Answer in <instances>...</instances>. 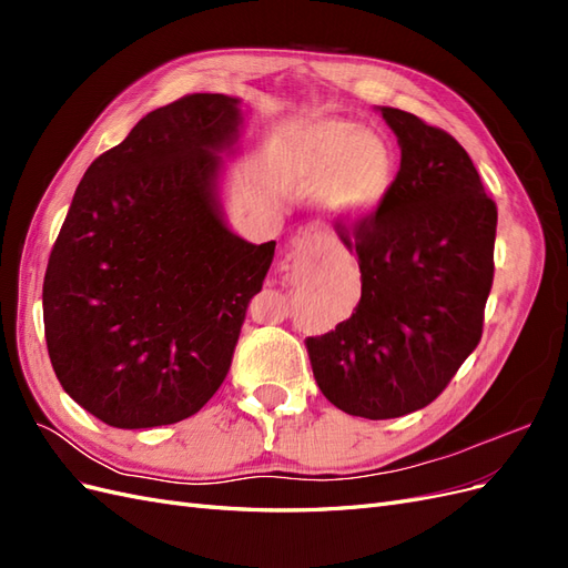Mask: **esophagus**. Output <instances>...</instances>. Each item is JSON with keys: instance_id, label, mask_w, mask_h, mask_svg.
Returning a JSON list of instances; mask_svg holds the SVG:
<instances>
[{"instance_id": "esophagus-1", "label": "esophagus", "mask_w": 568, "mask_h": 568, "mask_svg": "<svg viewBox=\"0 0 568 568\" xmlns=\"http://www.w3.org/2000/svg\"><path fill=\"white\" fill-rule=\"evenodd\" d=\"M313 248H317V244H315V239H313L311 234H301V236H296L294 242H291V261L298 263L301 257H303L305 253H311Z\"/></svg>"}]
</instances>
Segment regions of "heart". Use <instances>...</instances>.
Instances as JSON below:
<instances>
[{
	"instance_id": "obj_1",
	"label": "heart",
	"mask_w": 568,
	"mask_h": 568,
	"mask_svg": "<svg viewBox=\"0 0 568 568\" xmlns=\"http://www.w3.org/2000/svg\"><path fill=\"white\" fill-rule=\"evenodd\" d=\"M280 175L291 192H320L329 217L357 222L379 211L388 199L395 153L386 136L363 130L353 120H317L291 136Z\"/></svg>"
}]
</instances>
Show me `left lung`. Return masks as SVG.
I'll list each match as a JSON object with an SVG mask.
<instances>
[{
    "label": "left lung",
    "instance_id": "1",
    "mask_svg": "<svg viewBox=\"0 0 568 568\" xmlns=\"http://www.w3.org/2000/svg\"><path fill=\"white\" fill-rule=\"evenodd\" d=\"M400 170L382 209L336 232L363 294L336 329L305 341L324 398L353 417L395 419L434 403L484 334L497 205L469 153L440 128L382 106Z\"/></svg>",
    "mask_w": 568,
    "mask_h": 568
}]
</instances>
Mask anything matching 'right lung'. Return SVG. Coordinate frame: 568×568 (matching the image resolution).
Masks as SVG:
<instances>
[{
	"mask_svg": "<svg viewBox=\"0 0 568 568\" xmlns=\"http://www.w3.org/2000/svg\"><path fill=\"white\" fill-rule=\"evenodd\" d=\"M239 120L234 97L186 94L75 189L44 274V338L63 390L109 426L192 417L230 372L274 257L222 220L215 180Z\"/></svg>",
	"mask_w": 568,
	"mask_h": 568,
	"instance_id": "right-lung-1",
	"label": "right lung"
}]
</instances>
